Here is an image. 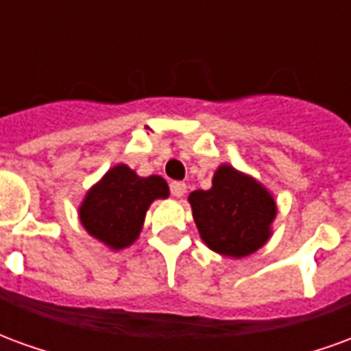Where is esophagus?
I'll list each match as a JSON object with an SVG mask.
<instances>
[{"label":"esophagus","mask_w":351,"mask_h":351,"mask_svg":"<svg viewBox=\"0 0 351 351\" xmlns=\"http://www.w3.org/2000/svg\"><path fill=\"white\" fill-rule=\"evenodd\" d=\"M186 190H188V186L184 182H171V193H173L175 197H184Z\"/></svg>","instance_id":"obj_1"}]
</instances>
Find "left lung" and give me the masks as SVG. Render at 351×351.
<instances>
[{
    "label": "left lung",
    "mask_w": 351,
    "mask_h": 351,
    "mask_svg": "<svg viewBox=\"0 0 351 351\" xmlns=\"http://www.w3.org/2000/svg\"><path fill=\"white\" fill-rule=\"evenodd\" d=\"M188 201L203 243L221 256H250L271 237L276 201L263 184L231 165H220L213 188L191 191Z\"/></svg>",
    "instance_id": "left-lung-1"
}]
</instances>
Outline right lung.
I'll use <instances>...</instances> for the list:
<instances>
[{
  "label": "right lung",
  "instance_id": "right-lung-1",
  "mask_svg": "<svg viewBox=\"0 0 351 351\" xmlns=\"http://www.w3.org/2000/svg\"><path fill=\"white\" fill-rule=\"evenodd\" d=\"M165 197L169 186L161 176L145 178L120 163L88 190L79 208L80 223L99 243L122 250L137 241L152 201Z\"/></svg>",
  "mask_w": 351,
  "mask_h": 351
}]
</instances>
